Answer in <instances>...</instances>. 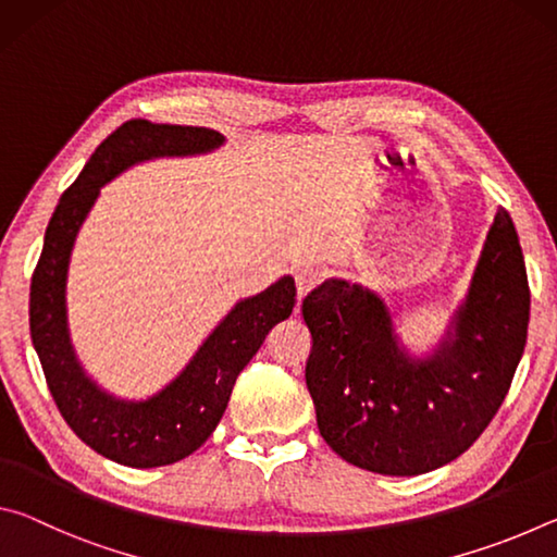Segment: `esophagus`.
<instances>
[{
	"label": "esophagus",
	"instance_id": "obj_1",
	"mask_svg": "<svg viewBox=\"0 0 557 557\" xmlns=\"http://www.w3.org/2000/svg\"><path fill=\"white\" fill-rule=\"evenodd\" d=\"M319 282V275L314 270H299L297 277H295V285H297V301L305 299L309 292H312L317 287Z\"/></svg>",
	"mask_w": 557,
	"mask_h": 557
}]
</instances>
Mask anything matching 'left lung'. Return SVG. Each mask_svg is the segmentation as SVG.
<instances>
[{"instance_id":"8db88e82","label":"left lung","mask_w":557,"mask_h":557,"mask_svg":"<svg viewBox=\"0 0 557 557\" xmlns=\"http://www.w3.org/2000/svg\"><path fill=\"white\" fill-rule=\"evenodd\" d=\"M400 307L329 277L301 301L312 334L307 388L326 445L348 465L418 476L474 445L521 363L531 292L508 211L498 209L469 287L435 344L414 351Z\"/></svg>"}]
</instances>
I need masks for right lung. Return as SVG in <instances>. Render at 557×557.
I'll use <instances>...</instances> for the list:
<instances>
[{"label": "right lung", "instance_id": "right-lung-1", "mask_svg": "<svg viewBox=\"0 0 557 557\" xmlns=\"http://www.w3.org/2000/svg\"><path fill=\"white\" fill-rule=\"evenodd\" d=\"M225 145L221 132L188 125L129 120L102 143L78 178L65 188L44 235L32 277L29 326L41 369L69 428L90 449L117 465L152 469L174 465L213 435L238 373L250 363L270 329L295 307V280L272 282L238 299L196 348L172 381L147 398L110 393L83 369L69 329V268L75 238L96 206L100 188L135 164L162 157L211 154Z\"/></svg>", "mask_w": 557, "mask_h": 557}]
</instances>
